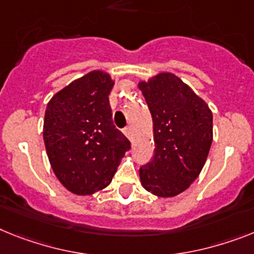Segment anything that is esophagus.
Instances as JSON below:
<instances>
[{
	"mask_svg": "<svg viewBox=\"0 0 254 254\" xmlns=\"http://www.w3.org/2000/svg\"><path fill=\"white\" fill-rule=\"evenodd\" d=\"M123 131H124V134H125V135H127V137L129 138V139H130V137H131V129H130V127H124Z\"/></svg>",
	"mask_w": 254,
	"mask_h": 254,
	"instance_id": "34e87169",
	"label": "esophagus"
}]
</instances>
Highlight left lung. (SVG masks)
<instances>
[{
  "label": "left lung",
  "instance_id": "1",
  "mask_svg": "<svg viewBox=\"0 0 254 254\" xmlns=\"http://www.w3.org/2000/svg\"><path fill=\"white\" fill-rule=\"evenodd\" d=\"M153 124L155 150L139 168L140 182L160 197L183 192L203 169L213 139L208 104L181 78L160 73L139 82Z\"/></svg>",
  "mask_w": 254,
  "mask_h": 254
}]
</instances>
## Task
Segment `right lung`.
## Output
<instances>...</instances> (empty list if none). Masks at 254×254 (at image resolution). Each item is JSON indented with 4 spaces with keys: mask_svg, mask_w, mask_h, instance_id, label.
Listing matches in <instances>:
<instances>
[{
    "mask_svg": "<svg viewBox=\"0 0 254 254\" xmlns=\"http://www.w3.org/2000/svg\"><path fill=\"white\" fill-rule=\"evenodd\" d=\"M114 81L93 71L51 98L44 120V140L51 168L67 190L91 195L111 183L130 142L112 121Z\"/></svg>",
    "mask_w": 254,
    "mask_h": 254,
    "instance_id": "add662e5",
    "label": "right lung"
}]
</instances>
